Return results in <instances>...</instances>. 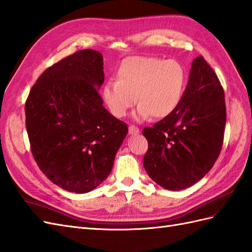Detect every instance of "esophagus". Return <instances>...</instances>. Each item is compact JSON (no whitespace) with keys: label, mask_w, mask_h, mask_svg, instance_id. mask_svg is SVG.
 Instances as JSON below:
<instances>
[{"label":"esophagus","mask_w":252,"mask_h":252,"mask_svg":"<svg viewBox=\"0 0 252 252\" xmlns=\"http://www.w3.org/2000/svg\"><path fill=\"white\" fill-rule=\"evenodd\" d=\"M128 133H130L131 135H136L139 133V128L136 126L131 125L130 126H128Z\"/></svg>","instance_id":"obj_1"}]
</instances>
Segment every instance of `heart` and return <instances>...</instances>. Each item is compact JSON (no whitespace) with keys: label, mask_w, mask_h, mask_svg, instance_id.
Returning a JSON list of instances; mask_svg holds the SVG:
<instances>
[{"label":"heart","mask_w":252,"mask_h":252,"mask_svg":"<svg viewBox=\"0 0 252 252\" xmlns=\"http://www.w3.org/2000/svg\"><path fill=\"white\" fill-rule=\"evenodd\" d=\"M116 80L103 87V98L115 117H125L137 102L138 118L151 115L160 119L170 115L181 101L186 72L176 61L132 56L120 63Z\"/></svg>","instance_id":"b5f03b06"}]
</instances>
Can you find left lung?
Instances as JSON below:
<instances>
[{
	"label": "left lung",
	"mask_w": 252,
	"mask_h": 252,
	"mask_svg": "<svg viewBox=\"0 0 252 252\" xmlns=\"http://www.w3.org/2000/svg\"><path fill=\"white\" fill-rule=\"evenodd\" d=\"M227 112L224 92L203 56L191 63L188 86L170 115L143 130L144 166L162 188L181 190L208 173L221 151Z\"/></svg>",
	"instance_id": "obj_1"
}]
</instances>
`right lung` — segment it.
<instances>
[{"mask_svg": "<svg viewBox=\"0 0 252 252\" xmlns=\"http://www.w3.org/2000/svg\"><path fill=\"white\" fill-rule=\"evenodd\" d=\"M103 56L81 50L49 67L25 102L31 151L46 177L84 193L111 173L127 125L103 106Z\"/></svg>", "mask_w": 252, "mask_h": 252, "instance_id": "right-lung-1", "label": "right lung"}]
</instances>
